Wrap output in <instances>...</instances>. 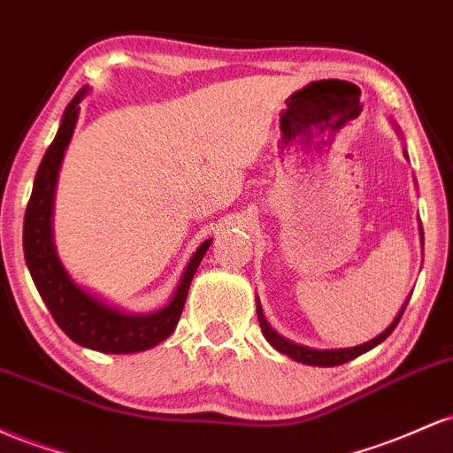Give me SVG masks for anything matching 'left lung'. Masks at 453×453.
Masks as SVG:
<instances>
[{"label":"left lung","instance_id":"8db88e82","mask_svg":"<svg viewBox=\"0 0 453 453\" xmlns=\"http://www.w3.org/2000/svg\"><path fill=\"white\" fill-rule=\"evenodd\" d=\"M419 236H422V242H424L422 227H419ZM404 309H407V303L403 304L400 313L394 317L392 324H389L386 330L381 332V334L375 336V339H372V341L364 342V345L349 347V349H311V347L298 345V342H292V341L283 339V336H280L279 332H274L273 327H270V324L266 321V317H264V313H262V304H259V303H257V321H259V326H262L264 336H266V341L270 342V345H273L277 351L285 353V356L292 357V360L309 364V366H339V364L349 362V360H353V357H357V356H362V353L371 351L372 347L379 345V342L386 341L388 336L394 332V327L398 326V321H400V317H403Z\"/></svg>","mask_w":453,"mask_h":453}]
</instances>
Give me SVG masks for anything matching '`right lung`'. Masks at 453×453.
<instances>
[{"label":"right lung","instance_id":"1","mask_svg":"<svg viewBox=\"0 0 453 453\" xmlns=\"http://www.w3.org/2000/svg\"><path fill=\"white\" fill-rule=\"evenodd\" d=\"M85 93L87 87L78 91L74 100L67 104L59 132H57L50 147L46 149L42 164L35 173L34 191H31L23 223L25 262H27L31 279H34L35 288L49 306L57 326L72 341L104 353H136L150 349L173 334L180 313H183L191 279H194L196 270L212 241L209 238V241L202 242L191 256L173 300L164 309L149 315H132L112 309V306L97 300L96 296L78 288L70 279V274L61 266L55 253L50 217H53L57 174H59L61 159H64L67 144L74 134L78 111H81L78 104L85 97Z\"/></svg>","mask_w":453,"mask_h":453}]
</instances>
